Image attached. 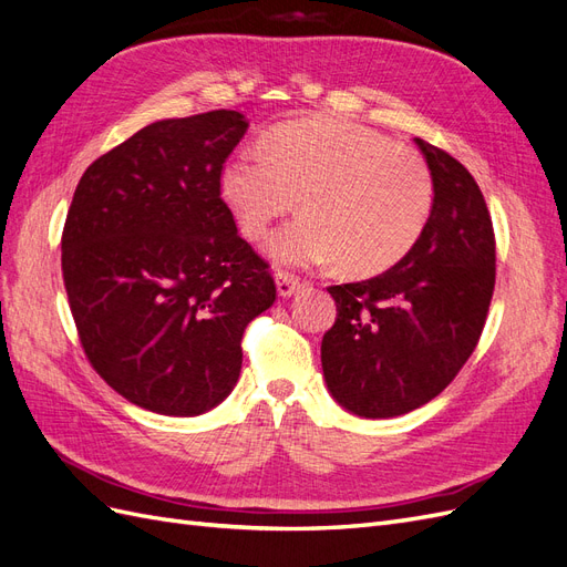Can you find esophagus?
<instances>
[{
	"mask_svg": "<svg viewBox=\"0 0 567 567\" xmlns=\"http://www.w3.org/2000/svg\"><path fill=\"white\" fill-rule=\"evenodd\" d=\"M298 288H300V279L293 277V274H288V271L277 274V290H279L281 298H290Z\"/></svg>",
	"mask_w": 567,
	"mask_h": 567,
	"instance_id": "esophagus-1",
	"label": "esophagus"
}]
</instances>
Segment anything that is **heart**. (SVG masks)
I'll return each mask as SVG.
<instances>
[{
    "instance_id": "heart-1",
    "label": "heart",
    "mask_w": 567,
    "mask_h": 567,
    "mask_svg": "<svg viewBox=\"0 0 567 567\" xmlns=\"http://www.w3.org/2000/svg\"><path fill=\"white\" fill-rule=\"evenodd\" d=\"M219 194L250 241L300 200L271 241L288 265L338 257L350 274H379L414 248L433 213V177L414 148L342 117H302L267 132V153L236 151Z\"/></svg>"
}]
</instances>
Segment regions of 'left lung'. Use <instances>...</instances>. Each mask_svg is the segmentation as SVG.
I'll return each instance as SVG.
<instances>
[{
	"label": "left lung",
	"mask_w": 567,
	"mask_h": 567,
	"mask_svg": "<svg viewBox=\"0 0 567 567\" xmlns=\"http://www.w3.org/2000/svg\"><path fill=\"white\" fill-rule=\"evenodd\" d=\"M433 177V213L419 241L379 277L329 286L338 317L321 340L333 398L364 419L431 402L468 362L496 279L494 227L473 175L416 140Z\"/></svg>",
	"instance_id": "8db88e82"
}]
</instances>
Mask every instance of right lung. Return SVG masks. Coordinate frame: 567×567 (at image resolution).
<instances>
[{
    "instance_id": "1",
    "label": "right lung",
    "mask_w": 567,
    "mask_h": 567,
    "mask_svg": "<svg viewBox=\"0 0 567 567\" xmlns=\"http://www.w3.org/2000/svg\"><path fill=\"white\" fill-rule=\"evenodd\" d=\"M248 130L238 111L158 120L78 182L61 269L82 350L132 404L198 416L234 390L246 326L277 300L219 173Z\"/></svg>"
}]
</instances>
